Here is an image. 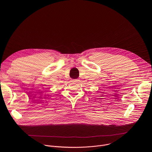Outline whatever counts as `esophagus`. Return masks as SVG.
<instances>
[{
	"mask_svg": "<svg viewBox=\"0 0 152 152\" xmlns=\"http://www.w3.org/2000/svg\"><path fill=\"white\" fill-rule=\"evenodd\" d=\"M72 81H73V82H77V79H72Z\"/></svg>",
	"mask_w": 152,
	"mask_h": 152,
	"instance_id": "esophagus-1",
	"label": "esophagus"
}]
</instances>
